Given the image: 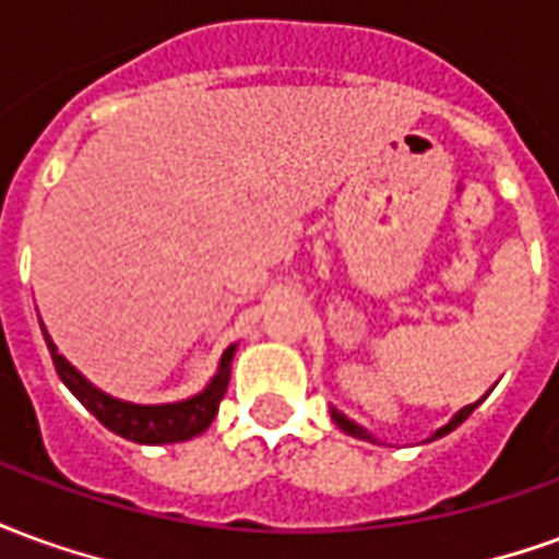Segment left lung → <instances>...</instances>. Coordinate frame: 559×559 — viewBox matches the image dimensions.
Returning a JSON list of instances; mask_svg holds the SVG:
<instances>
[{
    "instance_id": "8db88e82",
    "label": "left lung",
    "mask_w": 559,
    "mask_h": 559,
    "mask_svg": "<svg viewBox=\"0 0 559 559\" xmlns=\"http://www.w3.org/2000/svg\"><path fill=\"white\" fill-rule=\"evenodd\" d=\"M479 404H481V399L476 401V404H467V407H461V411H457L455 416H452V419L445 421V425H440V428H437V431H433L431 437L425 440V443H431V440H437V437H445V433H449V431H455L457 425H461V421L467 419L469 413L476 411ZM329 413H332V421H335V425H338V428H341V431H344V433H350V437H356V440H368V443H380V440H377L374 433L368 431V428H362L359 421H353L350 416H344V413L335 411V407H332V411H329Z\"/></svg>"
}]
</instances>
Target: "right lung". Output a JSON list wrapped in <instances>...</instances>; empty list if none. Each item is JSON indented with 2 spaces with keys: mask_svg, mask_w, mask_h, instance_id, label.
<instances>
[{
  "mask_svg": "<svg viewBox=\"0 0 559 559\" xmlns=\"http://www.w3.org/2000/svg\"><path fill=\"white\" fill-rule=\"evenodd\" d=\"M44 341L50 347V356H53V365L62 383H66L78 401L86 407V411L102 421L104 428H110L119 437H126L131 443L143 445H160V443H182V440H191L197 433H203L215 419L218 413V404L227 392V383H230V365L233 356H236V344H230L227 350L221 353L218 371L212 374L206 386L200 389L197 395L182 401H170V404H134V401H122L107 395L104 389H98L95 383H90L86 377L80 374L74 365L68 362L62 353L56 350L53 338L47 335V329L41 323Z\"/></svg>",
  "mask_w": 559,
  "mask_h": 559,
  "instance_id": "obj_1",
  "label": "right lung"
}]
</instances>
